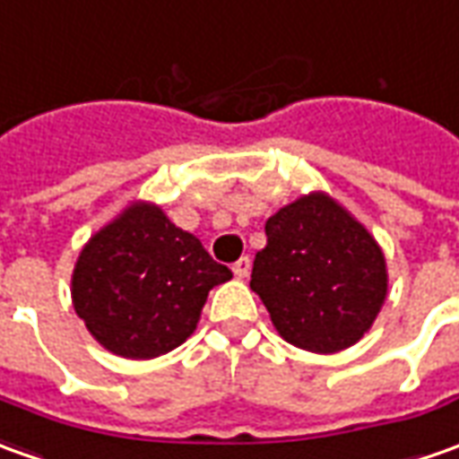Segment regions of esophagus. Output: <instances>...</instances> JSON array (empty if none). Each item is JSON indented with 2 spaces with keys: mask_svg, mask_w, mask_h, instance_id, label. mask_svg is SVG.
<instances>
[{
  "mask_svg": "<svg viewBox=\"0 0 459 459\" xmlns=\"http://www.w3.org/2000/svg\"><path fill=\"white\" fill-rule=\"evenodd\" d=\"M233 273H236V279H246V276L251 273V258H248V255L238 258V261L233 264Z\"/></svg>",
  "mask_w": 459,
  "mask_h": 459,
  "instance_id": "34e87169",
  "label": "esophagus"
}]
</instances>
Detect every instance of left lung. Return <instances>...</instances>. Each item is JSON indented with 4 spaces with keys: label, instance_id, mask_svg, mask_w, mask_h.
<instances>
[{
    "label": "left lung",
    "instance_id": "8db88e82",
    "mask_svg": "<svg viewBox=\"0 0 459 459\" xmlns=\"http://www.w3.org/2000/svg\"><path fill=\"white\" fill-rule=\"evenodd\" d=\"M251 289L289 344L334 354L357 344L385 304V254L332 195L308 193L266 221Z\"/></svg>",
    "mask_w": 459,
    "mask_h": 459
}]
</instances>
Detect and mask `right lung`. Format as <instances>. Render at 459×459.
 <instances>
[{
	"label": "right lung",
	"instance_id": "add662e5",
	"mask_svg": "<svg viewBox=\"0 0 459 459\" xmlns=\"http://www.w3.org/2000/svg\"><path fill=\"white\" fill-rule=\"evenodd\" d=\"M233 276L155 204H130L85 243L73 304L87 332L125 359H155L188 339L208 291Z\"/></svg>",
	"mask_w": 459,
	"mask_h": 459
}]
</instances>
